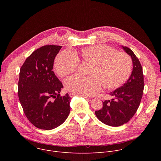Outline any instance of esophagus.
I'll use <instances>...</instances> for the list:
<instances>
[{
    "label": "esophagus",
    "mask_w": 161,
    "mask_h": 161,
    "mask_svg": "<svg viewBox=\"0 0 161 161\" xmlns=\"http://www.w3.org/2000/svg\"><path fill=\"white\" fill-rule=\"evenodd\" d=\"M69 96H70V97H73V96H76V94H74V93H70L69 94ZM81 97H85V98H88V96H82Z\"/></svg>",
    "instance_id": "34e87169"
}]
</instances>
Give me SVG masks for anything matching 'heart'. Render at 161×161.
Masks as SVG:
<instances>
[{"mask_svg": "<svg viewBox=\"0 0 161 161\" xmlns=\"http://www.w3.org/2000/svg\"><path fill=\"white\" fill-rule=\"evenodd\" d=\"M83 58L93 63L89 74L91 76L75 75L65 81L66 88L75 94L92 96L103 86L107 89L121 86L129 77L132 67L130 57L125 53L117 52L106 45H96L81 52ZM80 60L72 50H67L57 56L55 67L57 73L65 76L75 72Z\"/></svg>", "mask_w": 161, "mask_h": 161, "instance_id": "1", "label": "heart"}]
</instances>
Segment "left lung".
Instances as JSON below:
<instances>
[{"instance_id":"1","label":"left lung","mask_w":161,"mask_h":161,"mask_svg":"<svg viewBox=\"0 0 161 161\" xmlns=\"http://www.w3.org/2000/svg\"><path fill=\"white\" fill-rule=\"evenodd\" d=\"M122 48L132 58L131 75L125 83L109 94L113 98L104 101L103 108L95 111L101 122L113 127L120 126L132 119L140 104L144 88L143 68L140 60L130 48L123 46Z\"/></svg>"}]
</instances>
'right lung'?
<instances>
[{"label": "right lung", "instance_id": "right-lung-1", "mask_svg": "<svg viewBox=\"0 0 161 161\" xmlns=\"http://www.w3.org/2000/svg\"><path fill=\"white\" fill-rule=\"evenodd\" d=\"M62 47L44 46L26 59L20 69L18 97L24 113L36 127L51 130L62 124L70 113L71 98L60 96L62 83L53 71Z\"/></svg>", "mask_w": 161, "mask_h": 161}]
</instances>
